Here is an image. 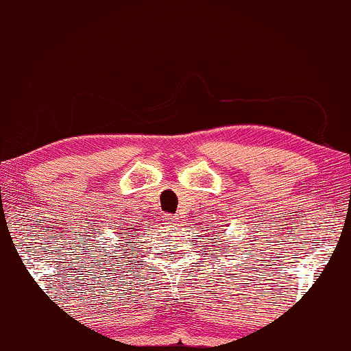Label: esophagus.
Returning <instances> with one entry per match:
<instances>
[{
  "instance_id": "esophagus-1",
  "label": "esophagus",
  "mask_w": 351,
  "mask_h": 351,
  "mask_svg": "<svg viewBox=\"0 0 351 351\" xmlns=\"http://www.w3.org/2000/svg\"><path fill=\"white\" fill-rule=\"evenodd\" d=\"M164 221H165V224H176V222L179 221V217L172 216V214H165Z\"/></svg>"
}]
</instances>
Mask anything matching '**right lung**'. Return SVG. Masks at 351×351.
<instances>
[{"label": "right lung", "instance_id": "1", "mask_svg": "<svg viewBox=\"0 0 351 351\" xmlns=\"http://www.w3.org/2000/svg\"><path fill=\"white\" fill-rule=\"evenodd\" d=\"M123 231H127V229H123ZM127 234H130V232H127Z\"/></svg>", "mask_w": 351, "mask_h": 351}]
</instances>
